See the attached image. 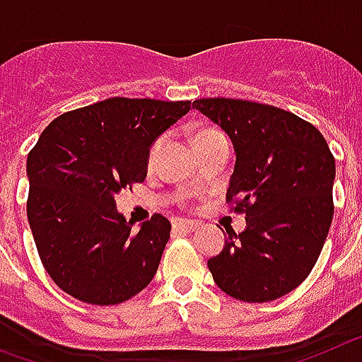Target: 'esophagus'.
Returning <instances> with one entry per match:
<instances>
[{
	"label": "esophagus",
	"mask_w": 362,
	"mask_h": 362,
	"mask_svg": "<svg viewBox=\"0 0 362 362\" xmlns=\"http://www.w3.org/2000/svg\"><path fill=\"white\" fill-rule=\"evenodd\" d=\"M194 229H197V224H194V222H191V220H182V218L173 220V231L191 233V231H194Z\"/></svg>",
	"instance_id": "1"
}]
</instances>
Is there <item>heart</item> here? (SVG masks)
I'll return each mask as SVG.
<instances>
[{
	"instance_id": "1",
	"label": "heart",
	"mask_w": 362,
	"mask_h": 362,
	"mask_svg": "<svg viewBox=\"0 0 362 362\" xmlns=\"http://www.w3.org/2000/svg\"><path fill=\"white\" fill-rule=\"evenodd\" d=\"M211 134H218V131H215V129H200V131H197V134H194V142L197 140H200V138H206V136H211ZM163 144V136L156 138L155 144L151 146V151H149V160H153L156 156V153L160 151V147H162Z\"/></svg>"
}]
</instances>
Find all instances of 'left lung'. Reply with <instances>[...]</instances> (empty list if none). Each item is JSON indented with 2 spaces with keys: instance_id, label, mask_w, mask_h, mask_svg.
Returning <instances> with one entry per match:
<instances>
[{
  "instance_id": "obj_1",
  "label": "left lung",
  "mask_w": 362,
  "mask_h": 362,
  "mask_svg": "<svg viewBox=\"0 0 362 362\" xmlns=\"http://www.w3.org/2000/svg\"><path fill=\"white\" fill-rule=\"evenodd\" d=\"M229 134L235 171L226 202L246 215L207 260L213 281L242 303L290 293L315 266L333 218L335 158L319 129L268 103L235 98L193 102Z\"/></svg>"
}]
</instances>
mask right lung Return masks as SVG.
Masks as SVG:
<instances>
[{"label":"right lung","mask_w":362,"mask_h":362,"mask_svg":"<svg viewBox=\"0 0 362 362\" xmlns=\"http://www.w3.org/2000/svg\"><path fill=\"white\" fill-rule=\"evenodd\" d=\"M191 102L109 98L58 116L27 158V216L43 268L81 303L112 306L146 288L171 224L146 220L138 233L115 194L146 180L149 147Z\"/></svg>","instance_id":"right-lung-1"}]
</instances>
